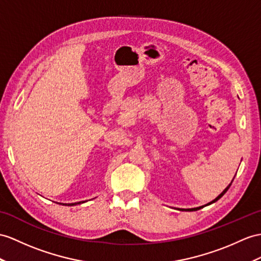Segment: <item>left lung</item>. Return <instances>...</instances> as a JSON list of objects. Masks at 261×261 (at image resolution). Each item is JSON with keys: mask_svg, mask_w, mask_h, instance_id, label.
<instances>
[{"mask_svg": "<svg viewBox=\"0 0 261 261\" xmlns=\"http://www.w3.org/2000/svg\"><path fill=\"white\" fill-rule=\"evenodd\" d=\"M232 180H233V179H232ZM232 180H231V182H232ZM231 182H230V184H229V185H228V186H227V187L225 188V190H224V192H222V193H221V194H220V195H219V196L217 197V198H215V199H214L213 201H211V202H208V204H207V206H208V205H211V204H213V202H215V201H217V200H218L219 198H221V197H222V196H224V195L226 194V192H227V190H228V189H229V187L231 186ZM202 207H204V206H200V207H197V208H192V209H187V211H188V212H196V211H198V209H200V208H202Z\"/></svg>", "mask_w": 261, "mask_h": 261, "instance_id": "1", "label": "left lung"}]
</instances>
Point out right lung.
<instances>
[{
  "mask_svg": "<svg viewBox=\"0 0 261 261\" xmlns=\"http://www.w3.org/2000/svg\"><path fill=\"white\" fill-rule=\"evenodd\" d=\"M82 202H84V201H80V202H74V204H65L66 206H75V205H77V204H82ZM61 205H64V204H61Z\"/></svg>",
  "mask_w": 261,
  "mask_h": 261,
  "instance_id": "add662e5",
  "label": "right lung"
}]
</instances>
